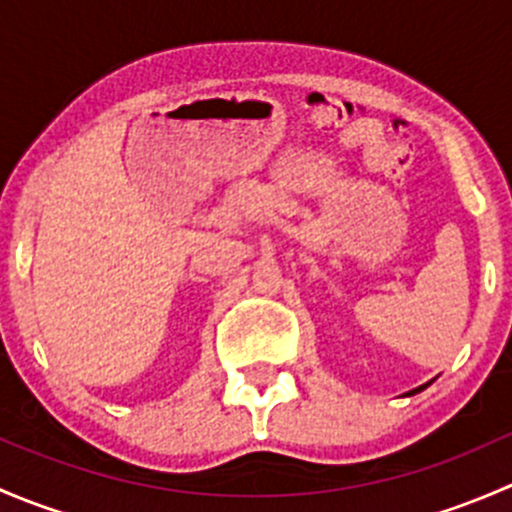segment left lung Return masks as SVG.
I'll return each instance as SVG.
<instances>
[{
    "instance_id": "8db88e82",
    "label": "left lung",
    "mask_w": 512,
    "mask_h": 512,
    "mask_svg": "<svg viewBox=\"0 0 512 512\" xmlns=\"http://www.w3.org/2000/svg\"><path fill=\"white\" fill-rule=\"evenodd\" d=\"M428 384H431V381H428ZM428 384H423V386H418V389H414V391H409V396H411V394H418V391H423V389H426V386H428Z\"/></svg>"
}]
</instances>
